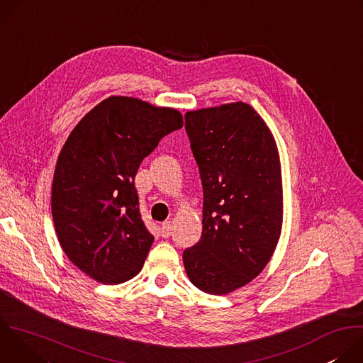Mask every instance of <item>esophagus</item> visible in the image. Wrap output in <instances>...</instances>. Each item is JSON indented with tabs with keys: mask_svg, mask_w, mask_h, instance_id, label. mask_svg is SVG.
Instances as JSON below:
<instances>
[{
	"mask_svg": "<svg viewBox=\"0 0 363 363\" xmlns=\"http://www.w3.org/2000/svg\"><path fill=\"white\" fill-rule=\"evenodd\" d=\"M171 233H172V224H171V221H165V223L161 225V235H162L164 238H167V237L171 235Z\"/></svg>",
	"mask_w": 363,
	"mask_h": 363,
	"instance_id": "1",
	"label": "esophagus"
}]
</instances>
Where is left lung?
Masks as SVG:
<instances>
[{
  "mask_svg": "<svg viewBox=\"0 0 363 363\" xmlns=\"http://www.w3.org/2000/svg\"><path fill=\"white\" fill-rule=\"evenodd\" d=\"M203 189L201 240L182 254L191 283L227 294L263 272L283 224L276 140L244 101L185 113Z\"/></svg>",
  "mask_w": 363,
  "mask_h": 363,
  "instance_id": "8db88e82",
  "label": "left lung"
}]
</instances>
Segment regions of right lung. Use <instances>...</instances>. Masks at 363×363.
Wrapping results in <instances>:
<instances>
[{
  "mask_svg": "<svg viewBox=\"0 0 363 363\" xmlns=\"http://www.w3.org/2000/svg\"><path fill=\"white\" fill-rule=\"evenodd\" d=\"M182 125L177 109L111 96L62 147L51 186L55 228L69 260L96 281L121 284L143 267L153 235L139 213L135 177L143 158Z\"/></svg>",
  "mask_w": 363,
  "mask_h": 363,
  "instance_id": "1",
  "label": "right lung"
}]
</instances>
